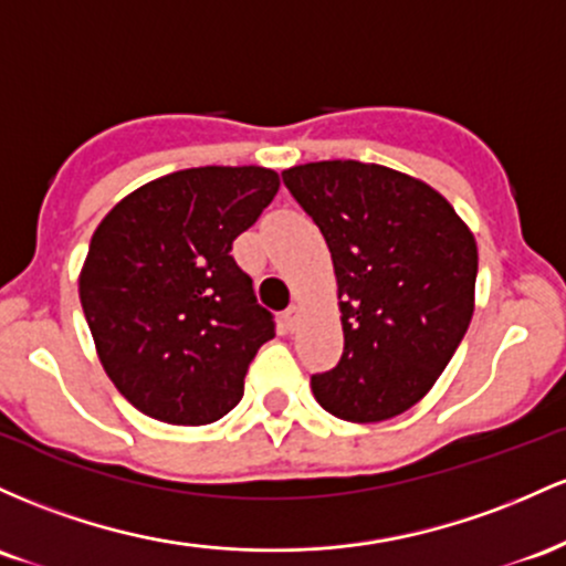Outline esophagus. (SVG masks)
I'll list each match as a JSON object with an SVG mask.
<instances>
[{
    "instance_id": "1",
    "label": "esophagus",
    "mask_w": 566,
    "mask_h": 566,
    "mask_svg": "<svg viewBox=\"0 0 566 566\" xmlns=\"http://www.w3.org/2000/svg\"><path fill=\"white\" fill-rule=\"evenodd\" d=\"M281 317H283V326L289 328V332H294L296 321H300V304H291V307H285Z\"/></svg>"
}]
</instances>
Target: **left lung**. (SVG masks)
<instances>
[{
	"label": "left lung",
	"instance_id": "1",
	"mask_svg": "<svg viewBox=\"0 0 566 566\" xmlns=\"http://www.w3.org/2000/svg\"><path fill=\"white\" fill-rule=\"evenodd\" d=\"M283 184L326 238L345 350L310 379L315 401L347 422L411 409L447 368L473 317V232L433 187L385 165L323 160Z\"/></svg>",
	"mask_w": 566,
	"mask_h": 566
}]
</instances>
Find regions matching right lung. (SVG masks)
<instances>
[{"instance_id":"obj_1","label":"right lung","mask_w":566,"mask_h":566,"mask_svg":"<svg viewBox=\"0 0 566 566\" xmlns=\"http://www.w3.org/2000/svg\"><path fill=\"white\" fill-rule=\"evenodd\" d=\"M275 170L206 165L144 184L93 232L80 302L106 374L151 420L208 424L243 398L275 321L232 240L277 195Z\"/></svg>"}]
</instances>
